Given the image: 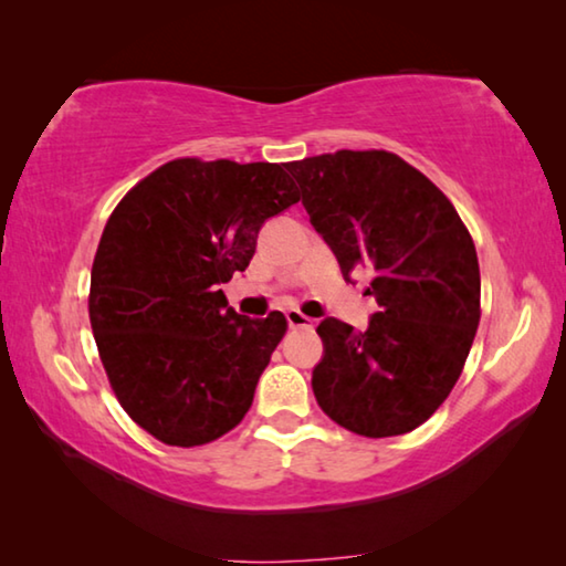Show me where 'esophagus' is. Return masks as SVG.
<instances>
[{
    "label": "esophagus",
    "instance_id": "34e87169",
    "mask_svg": "<svg viewBox=\"0 0 566 566\" xmlns=\"http://www.w3.org/2000/svg\"><path fill=\"white\" fill-rule=\"evenodd\" d=\"M284 317H286V323H290V327H312V317H307L305 312H300L294 307L286 310Z\"/></svg>",
    "mask_w": 566,
    "mask_h": 566
}]
</instances>
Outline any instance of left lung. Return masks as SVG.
I'll list each match as a JSON object with an SVG mask.
<instances>
[{"mask_svg":"<svg viewBox=\"0 0 566 566\" xmlns=\"http://www.w3.org/2000/svg\"><path fill=\"white\" fill-rule=\"evenodd\" d=\"M286 170L343 274L374 272L368 292L378 302L364 333L335 317L319 323V409L356 434H407L442 407L475 340L480 266L468 226L394 151L337 149Z\"/></svg>","mask_w":566,"mask_h":566,"instance_id":"1","label":"left lung"}]
</instances>
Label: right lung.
<instances>
[{
    "mask_svg": "<svg viewBox=\"0 0 566 566\" xmlns=\"http://www.w3.org/2000/svg\"><path fill=\"white\" fill-rule=\"evenodd\" d=\"M297 200L282 165L180 157L108 216L91 331L122 409L155 440L208 444L247 417L286 317H243L218 286L249 266L261 223Z\"/></svg>",
    "mask_w": 566,
    "mask_h": 566,
    "instance_id": "1",
    "label": "right lung"
}]
</instances>
